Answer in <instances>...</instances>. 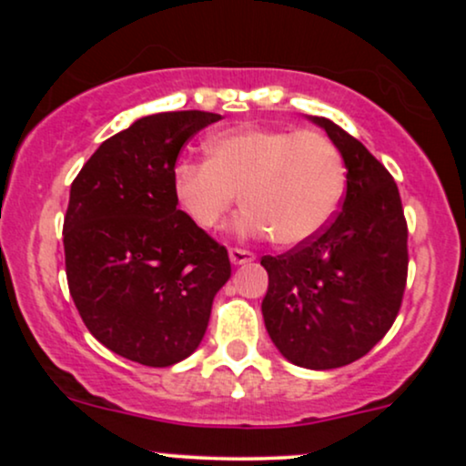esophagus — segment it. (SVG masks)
Listing matches in <instances>:
<instances>
[{
  "instance_id": "esophagus-1",
  "label": "esophagus",
  "mask_w": 466,
  "mask_h": 466,
  "mask_svg": "<svg viewBox=\"0 0 466 466\" xmlns=\"http://www.w3.org/2000/svg\"><path fill=\"white\" fill-rule=\"evenodd\" d=\"M229 260H232L234 265H248V263H254L256 254L243 248H229Z\"/></svg>"
}]
</instances>
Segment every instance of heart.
<instances>
[{
  "label": "heart",
  "instance_id": "heart-1",
  "mask_svg": "<svg viewBox=\"0 0 466 466\" xmlns=\"http://www.w3.org/2000/svg\"><path fill=\"white\" fill-rule=\"evenodd\" d=\"M206 162L179 159L173 195L199 229H215L237 203V229L282 248L302 245L329 226L346 190L339 147L319 131L237 129L206 142Z\"/></svg>",
  "mask_w": 466,
  "mask_h": 466
}]
</instances>
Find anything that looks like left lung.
<instances>
[{"label":"left lung","instance_id":"1","mask_svg":"<svg viewBox=\"0 0 466 466\" xmlns=\"http://www.w3.org/2000/svg\"><path fill=\"white\" fill-rule=\"evenodd\" d=\"M339 147L349 173L341 210L318 237L263 256L267 333L311 370L349 366L397 319L408 282V221L388 168L329 117H311Z\"/></svg>","mask_w":466,"mask_h":466}]
</instances>
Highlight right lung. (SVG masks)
I'll return each mask as SVG.
<instances>
[{
  "mask_svg": "<svg viewBox=\"0 0 466 466\" xmlns=\"http://www.w3.org/2000/svg\"><path fill=\"white\" fill-rule=\"evenodd\" d=\"M218 120L208 111L140 117L100 144L72 181L63 221L72 300L100 344L142 366L192 355L232 276L228 249L173 195L179 151Z\"/></svg>",
  "mask_w": 466,
  "mask_h": 466,
  "instance_id": "right-lung-1",
  "label": "right lung"
}]
</instances>
